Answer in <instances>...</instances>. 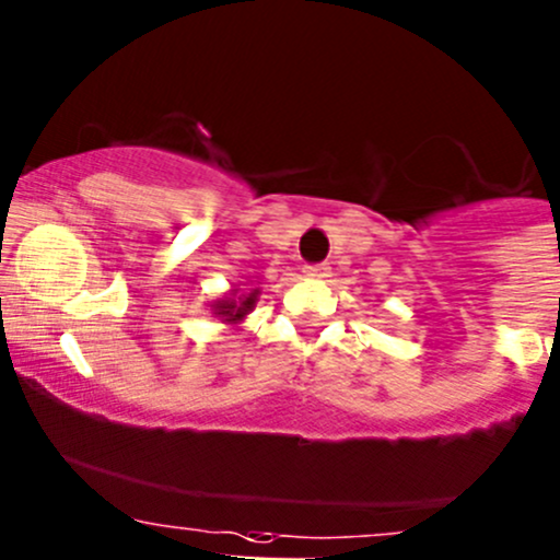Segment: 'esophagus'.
Here are the masks:
<instances>
[{
	"instance_id": "34e87169",
	"label": "esophagus",
	"mask_w": 560,
	"mask_h": 560,
	"mask_svg": "<svg viewBox=\"0 0 560 560\" xmlns=\"http://www.w3.org/2000/svg\"><path fill=\"white\" fill-rule=\"evenodd\" d=\"M303 273L308 276V279H327V276L331 273L329 266H305Z\"/></svg>"
}]
</instances>
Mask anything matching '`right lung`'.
Here are the masks:
<instances>
[{"mask_svg":"<svg viewBox=\"0 0 560 560\" xmlns=\"http://www.w3.org/2000/svg\"><path fill=\"white\" fill-rule=\"evenodd\" d=\"M257 300H260V290H242V287H231L229 294L212 300L210 311L214 318L229 324L231 329H238L244 324V318L255 311Z\"/></svg>","mask_w":560,"mask_h":560,"instance_id":"right-lung-1","label":"right lung"}]
</instances>
